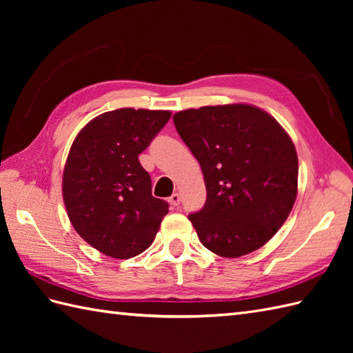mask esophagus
<instances>
[{
  "mask_svg": "<svg viewBox=\"0 0 353 353\" xmlns=\"http://www.w3.org/2000/svg\"><path fill=\"white\" fill-rule=\"evenodd\" d=\"M168 201H170V205H172L174 208H177L179 205H181V194H179V192H174V194H172V196L168 199Z\"/></svg>",
  "mask_w": 353,
  "mask_h": 353,
  "instance_id": "34e87169",
  "label": "esophagus"
}]
</instances>
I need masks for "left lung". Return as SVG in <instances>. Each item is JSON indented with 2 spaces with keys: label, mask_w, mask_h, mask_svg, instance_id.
Returning <instances> with one entry per match:
<instances>
[{
  "label": "left lung",
  "mask_w": 353,
  "mask_h": 353,
  "mask_svg": "<svg viewBox=\"0 0 353 353\" xmlns=\"http://www.w3.org/2000/svg\"><path fill=\"white\" fill-rule=\"evenodd\" d=\"M172 121L205 177L206 203L188 215L201 244L223 258L258 250L297 197L299 161L288 133L243 103L186 109Z\"/></svg>",
  "instance_id": "left-lung-1"
}]
</instances>
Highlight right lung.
<instances>
[{"mask_svg":"<svg viewBox=\"0 0 353 353\" xmlns=\"http://www.w3.org/2000/svg\"><path fill=\"white\" fill-rule=\"evenodd\" d=\"M170 110L117 109L94 118L74 139L62 194L70 221L94 249L129 259L148 249L168 214L152 196L138 154L168 123Z\"/></svg>","mask_w":353,"mask_h":353,"instance_id":"obj_1","label":"right lung"}]
</instances>
